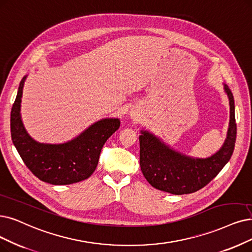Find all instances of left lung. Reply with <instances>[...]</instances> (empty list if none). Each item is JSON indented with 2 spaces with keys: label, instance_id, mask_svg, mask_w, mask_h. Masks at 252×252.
<instances>
[{
  "label": "left lung",
  "instance_id": "8db88e82",
  "mask_svg": "<svg viewBox=\"0 0 252 252\" xmlns=\"http://www.w3.org/2000/svg\"><path fill=\"white\" fill-rule=\"evenodd\" d=\"M230 105V120L225 143L216 154L206 159H194L173 151L153 134L139 135V164L148 182L172 194H188L208 185L228 162L237 137L234 97L224 87Z\"/></svg>",
  "mask_w": 252,
  "mask_h": 252
}]
</instances>
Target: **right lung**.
Wrapping results in <instances>:
<instances>
[{"mask_svg":"<svg viewBox=\"0 0 252 252\" xmlns=\"http://www.w3.org/2000/svg\"><path fill=\"white\" fill-rule=\"evenodd\" d=\"M26 76L18 87L10 117L12 142L27 167L43 182L68 185L88 179L97 167L102 147L120 127L118 119H104L62 145L39 144L30 136L21 119Z\"/></svg>","mask_w":252,"mask_h":252,"instance_id":"right-lung-1","label":"right lung"}]
</instances>
